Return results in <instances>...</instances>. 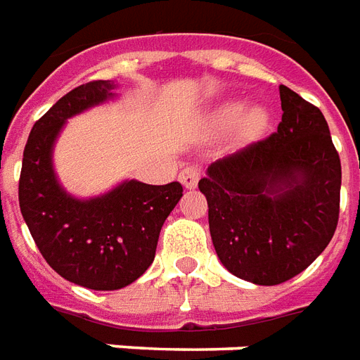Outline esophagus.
Segmentation results:
<instances>
[{"label":"esophagus","instance_id":"esophagus-1","mask_svg":"<svg viewBox=\"0 0 360 360\" xmlns=\"http://www.w3.org/2000/svg\"><path fill=\"white\" fill-rule=\"evenodd\" d=\"M198 179H200V167L196 164H188L187 167H183L179 173V181L183 183L185 188H194L198 185Z\"/></svg>","mask_w":360,"mask_h":360}]
</instances>
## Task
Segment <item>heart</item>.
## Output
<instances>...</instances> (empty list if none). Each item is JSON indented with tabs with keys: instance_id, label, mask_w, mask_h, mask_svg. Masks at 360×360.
I'll return each instance as SVG.
<instances>
[{
	"instance_id": "1",
	"label": "heart",
	"mask_w": 360,
	"mask_h": 360,
	"mask_svg": "<svg viewBox=\"0 0 360 360\" xmlns=\"http://www.w3.org/2000/svg\"><path fill=\"white\" fill-rule=\"evenodd\" d=\"M242 110H244V105L238 103V101H231V103H225V105L219 106V110L215 114V120L219 122L221 126H229V124H233L236 120L240 118ZM269 116L267 112L259 108V106H255L252 110H248L244 116L238 122V135H240L242 139H255L257 135H262L265 131V127H267Z\"/></svg>"
}]
</instances>
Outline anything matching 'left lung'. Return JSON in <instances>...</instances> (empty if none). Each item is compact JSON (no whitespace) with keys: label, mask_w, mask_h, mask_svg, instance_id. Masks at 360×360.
<instances>
[{"label":"left lung","mask_w":360,"mask_h":360,"mask_svg":"<svg viewBox=\"0 0 360 360\" xmlns=\"http://www.w3.org/2000/svg\"><path fill=\"white\" fill-rule=\"evenodd\" d=\"M273 135L217 160L198 181L215 252L242 281L275 286L324 252L340 217L342 164L322 112L286 85Z\"/></svg>","instance_id":"1"}]
</instances>
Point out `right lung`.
<instances>
[{"mask_svg":"<svg viewBox=\"0 0 360 360\" xmlns=\"http://www.w3.org/2000/svg\"><path fill=\"white\" fill-rule=\"evenodd\" d=\"M116 84L97 79L66 93L34 124L18 181V204L39 252L58 275L89 290H120L156 255L160 231L183 196L181 183L129 179L79 200L60 187L53 146L66 120L114 98Z\"/></svg>","mask_w":360,"mask_h":360,"instance_id":"obj_1","label":"right lung"}]
</instances>
